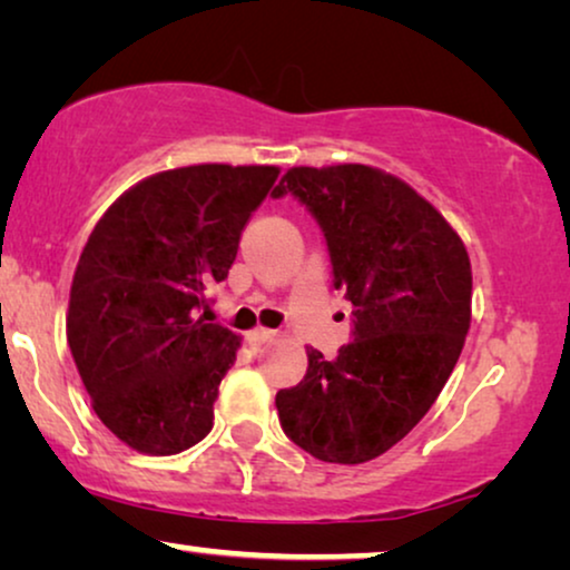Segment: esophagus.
Wrapping results in <instances>:
<instances>
[{"instance_id":"obj_1","label":"esophagus","mask_w":570,"mask_h":570,"mask_svg":"<svg viewBox=\"0 0 570 570\" xmlns=\"http://www.w3.org/2000/svg\"><path fill=\"white\" fill-rule=\"evenodd\" d=\"M275 337H277L275 330H264V326H256V330L246 334V342L252 347H259V345H264V342H272Z\"/></svg>"}]
</instances>
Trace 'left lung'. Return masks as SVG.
I'll list each match as a JSON object with an SVG mask.
<instances>
[{
    "instance_id": "left-lung-1",
    "label": "left lung",
    "mask_w": 570,
    "mask_h": 570,
    "mask_svg": "<svg viewBox=\"0 0 570 570\" xmlns=\"http://www.w3.org/2000/svg\"><path fill=\"white\" fill-rule=\"evenodd\" d=\"M283 194L322 225L334 287L353 303L355 340L332 361L306 350V376L277 392L279 425L322 462H371L425 417L462 355L470 254L431 202L381 168L298 166L272 197Z\"/></svg>"
}]
</instances>
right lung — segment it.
<instances>
[{
	"label": "right lung",
	"instance_id": "add662e5",
	"mask_svg": "<svg viewBox=\"0 0 570 570\" xmlns=\"http://www.w3.org/2000/svg\"><path fill=\"white\" fill-rule=\"evenodd\" d=\"M277 176L228 163L160 170L124 191L82 248L67 342L96 415L139 454H178L213 431L240 337L200 311Z\"/></svg>",
	"mask_w": 570,
	"mask_h": 570
}]
</instances>
